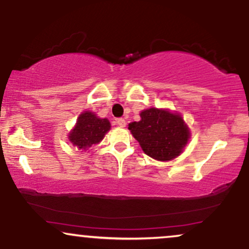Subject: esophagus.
I'll return each instance as SVG.
<instances>
[{"instance_id": "obj_1", "label": "esophagus", "mask_w": 249, "mask_h": 249, "mask_svg": "<svg viewBox=\"0 0 249 249\" xmlns=\"http://www.w3.org/2000/svg\"><path fill=\"white\" fill-rule=\"evenodd\" d=\"M117 125L121 127H125L126 126V121L124 118H118L117 119Z\"/></svg>"}]
</instances>
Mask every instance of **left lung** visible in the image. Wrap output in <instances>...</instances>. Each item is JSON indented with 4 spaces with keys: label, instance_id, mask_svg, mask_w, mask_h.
<instances>
[{
    "label": "left lung",
    "instance_id": "1",
    "mask_svg": "<svg viewBox=\"0 0 249 249\" xmlns=\"http://www.w3.org/2000/svg\"><path fill=\"white\" fill-rule=\"evenodd\" d=\"M128 130L145 154L158 161H168L184 152L191 138L190 128L180 113L168 108L150 107L141 112V121Z\"/></svg>",
    "mask_w": 249,
    "mask_h": 249
}]
</instances>
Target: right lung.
<instances>
[{"instance_id": "1", "label": "right lung", "mask_w": 249, "mask_h": 249, "mask_svg": "<svg viewBox=\"0 0 249 249\" xmlns=\"http://www.w3.org/2000/svg\"><path fill=\"white\" fill-rule=\"evenodd\" d=\"M111 128L107 118H99L92 111H83L77 118L68 139L78 150L88 151L92 145L99 144Z\"/></svg>"}]
</instances>
